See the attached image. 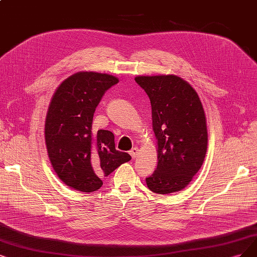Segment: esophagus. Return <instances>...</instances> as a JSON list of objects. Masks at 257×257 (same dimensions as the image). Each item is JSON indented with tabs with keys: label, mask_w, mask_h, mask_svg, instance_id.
<instances>
[{
	"label": "esophagus",
	"mask_w": 257,
	"mask_h": 257,
	"mask_svg": "<svg viewBox=\"0 0 257 257\" xmlns=\"http://www.w3.org/2000/svg\"><path fill=\"white\" fill-rule=\"evenodd\" d=\"M138 154H139V148H138V147H134V148H132V149L129 151V155L131 156L132 159H136L137 156H138Z\"/></svg>",
	"instance_id": "1"
}]
</instances>
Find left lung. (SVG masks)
Returning a JSON list of instances; mask_svg holds the SVG:
<instances>
[{"mask_svg":"<svg viewBox=\"0 0 257 257\" xmlns=\"http://www.w3.org/2000/svg\"><path fill=\"white\" fill-rule=\"evenodd\" d=\"M136 81L150 99L158 140V166L146 178L147 186L163 195L181 191L201 168L206 154L202 103L192 85L175 75L139 76Z\"/></svg>","mask_w":257,"mask_h":257,"instance_id":"obj_1","label":"left lung"}]
</instances>
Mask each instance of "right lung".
I'll return each instance as SVG.
<instances>
[{
  "mask_svg": "<svg viewBox=\"0 0 257 257\" xmlns=\"http://www.w3.org/2000/svg\"><path fill=\"white\" fill-rule=\"evenodd\" d=\"M117 82L108 74L79 72L65 79L52 98L45 120L47 154L56 174L77 191H97L102 177L131 160L115 149L111 131L92 132L96 107Z\"/></svg>",
  "mask_w": 257,
  "mask_h": 257,
  "instance_id": "add662e5",
  "label": "right lung"
}]
</instances>
